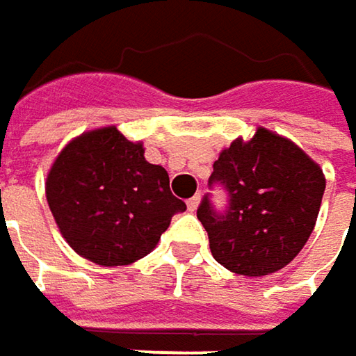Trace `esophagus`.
Instances as JSON below:
<instances>
[{
  "label": "esophagus",
  "instance_id": "1",
  "mask_svg": "<svg viewBox=\"0 0 356 356\" xmlns=\"http://www.w3.org/2000/svg\"><path fill=\"white\" fill-rule=\"evenodd\" d=\"M198 204H200V194H194L192 198L186 200V207H188V211H196L198 209Z\"/></svg>",
  "mask_w": 356,
  "mask_h": 356
}]
</instances>
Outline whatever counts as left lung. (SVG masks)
<instances>
[{
	"label": "left lung",
	"instance_id": "8db88e82",
	"mask_svg": "<svg viewBox=\"0 0 356 356\" xmlns=\"http://www.w3.org/2000/svg\"><path fill=\"white\" fill-rule=\"evenodd\" d=\"M213 186L227 192V207L216 211L207 194L196 211L211 253L233 273L255 277L286 267L302 251L326 180L293 141L259 127L251 141L235 140L220 152Z\"/></svg>",
	"mask_w": 356,
	"mask_h": 356
}]
</instances>
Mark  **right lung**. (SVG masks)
<instances>
[{
    "label": "right lung",
    "mask_w": 356,
    "mask_h": 356,
    "mask_svg": "<svg viewBox=\"0 0 356 356\" xmlns=\"http://www.w3.org/2000/svg\"><path fill=\"white\" fill-rule=\"evenodd\" d=\"M46 198L66 243L99 266L147 255L186 204L170 192L162 165L117 127L72 140L48 172Z\"/></svg>",
    "instance_id": "right-lung-1"
}]
</instances>
